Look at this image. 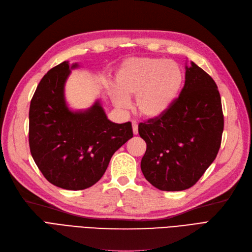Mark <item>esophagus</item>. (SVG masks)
Returning <instances> with one entry per match:
<instances>
[{
    "mask_svg": "<svg viewBox=\"0 0 252 252\" xmlns=\"http://www.w3.org/2000/svg\"><path fill=\"white\" fill-rule=\"evenodd\" d=\"M132 129H133V134H137L138 133V124L135 121H132Z\"/></svg>",
    "mask_w": 252,
    "mask_h": 252,
    "instance_id": "obj_1",
    "label": "esophagus"
}]
</instances>
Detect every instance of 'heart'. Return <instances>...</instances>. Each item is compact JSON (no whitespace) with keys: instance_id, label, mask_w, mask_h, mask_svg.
Listing matches in <instances>:
<instances>
[{"instance_id":"heart-1","label":"heart","mask_w":252,"mask_h":252,"mask_svg":"<svg viewBox=\"0 0 252 252\" xmlns=\"http://www.w3.org/2000/svg\"><path fill=\"white\" fill-rule=\"evenodd\" d=\"M184 83L182 68L161 58L129 59L118 70L112 97L119 108H127L136 96L137 113L146 119L166 114L177 100Z\"/></svg>"}]
</instances>
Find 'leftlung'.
<instances>
[{"label":"left lung","mask_w":252,"mask_h":252,"mask_svg":"<svg viewBox=\"0 0 252 252\" xmlns=\"http://www.w3.org/2000/svg\"><path fill=\"white\" fill-rule=\"evenodd\" d=\"M223 125L217 85L191 62L174 105L162 117L138 125L147 144L140 162L147 181L163 191L193 186L217 156Z\"/></svg>","instance_id":"8db88e82"}]
</instances>
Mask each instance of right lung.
Wrapping results in <instances>:
<instances>
[{
	"mask_svg": "<svg viewBox=\"0 0 252 252\" xmlns=\"http://www.w3.org/2000/svg\"><path fill=\"white\" fill-rule=\"evenodd\" d=\"M65 61L40 80L29 112V144L40 172L53 185L83 190L101 179L110 158L133 136L130 122L109 121L99 100L73 112L65 100V83L77 68Z\"/></svg>",
	"mask_w": 252,
	"mask_h": 252,
	"instance_id": "add662e5",
	"label": "right lung"
}]
</instances>
